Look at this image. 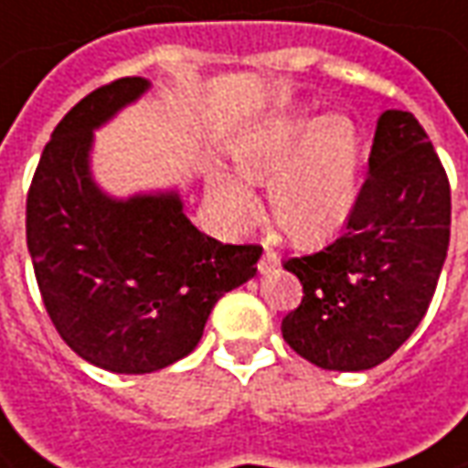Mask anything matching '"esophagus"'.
Returning a JSON list of instances; mask_svg holds the SVG:
<instances>
[{
	"instance_id": "34e87169",
	"label": "esophagus",
	"mask_w": 468,
	"mask_h": 468,
	"mask_svg": "<svg viewBox=\"0 0 468 468\" xmlns=\"http://www.w3.org/2000/svg\"><path fill=\"white\" fill-rule=\"evenodd\" d=\"M277 262H280V257H277L272 250H262V257H260V262H257V270H260V275H267L270 270H275Z\"/></svg>"
}]
</instances>
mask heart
<instances>
[{"mask_svg": "<svg viewBox=\"0 0 468 468\" xmlns=\"http://www.w3.org/2000/svg\"><path fill=\"white\" fill-rule=\"evenodd\" d=\"M239 173L211 170L208 196L229 227L257 216L250 186H267V206L277 229L301 244L334 237L359 201V132L344 114L314 119L303 109L280 112L254 124L231 144Z\"/></svg>", "mask_w": 468, "mask_h": 468, "instance_id": "obj_1", "label": "heart"}]
</instances>
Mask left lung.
I'll list each match as a JSON object with an SVG mask.
<instances>
[{"label":"left lung","instance_id":"obj_1","mask_svg":"<svg viewBox=\"0 0 468 468\" xmlns=\"http://www.w3.org/2000/svg\"><path fill=\"white\" fill-rule=\"evenodd\" d=\"M449 237L451 188L433 144L410 112H382L346 229L318 252L285 260L303 301L282 318V338L321 369L382 364L423 321Z\"/></svg>","mask_w":468,"mask_h":468}]
</instances>
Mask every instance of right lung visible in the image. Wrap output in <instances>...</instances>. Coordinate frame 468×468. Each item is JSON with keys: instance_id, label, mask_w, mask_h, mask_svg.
Masks as SVG:
<instances>
[{"instance_id": "right-lung-1", "label": "right lung", "mask_w": 468, "mask_h": 468, "mask_svg": "<svg viewBox=\"0 0 468 468\" xmlns=\"http://www.w3.org/2000/svg\"><path fill=\"white\" fill-rule=\"evenodd\" d=\"M150 86L119 79L80 99L27 193V250L48 315L80 359L117 375L188 356L216 301L252 280L262 254L198 231L176 188L117 198L96 183L93 132Z\"/></svg>"}]
</instances>
